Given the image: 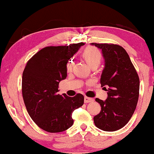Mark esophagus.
<instances>
[{"label":"esophagus","mask_w":154,"mask_h":154,"mask_svg":"<svg viewBox=\"0 0 154 154\" xmlns=\"http://www.w3.org/2000/svg\"><path fill=\"white\" fill-rule=\"evenodd\" d=\"M93 98H89V97L87 96H85V103H91V102L93 101Z\"/></svg>","instance_id":"esophagus-1"}]
</instances>
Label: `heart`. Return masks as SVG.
Masks as SVG:
<instances>
[{
    "instance_id": "b5f03b06",
    "label": "heart",
    "mask_w": 154,
    "mask_h": 154,
    "mask_svg": "<svg viewBox=\"0 0 154 154\" xmlns=\"http://www.w3.org/2000/svg\"><path fill=\"white\" fill-rule=\"evenodd\" d=\"M82 57L84 58L86 62L91 67L99 66L101 62L102 55L101 53L95 47H88L85 49L82 53ZM73 66V61L70 59L66 63L67 72H71Z\"/></svg>"
}]
</instances>
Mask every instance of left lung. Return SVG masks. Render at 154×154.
Listing matches in <instances>:
<instances>
[{"mask_svg": "<svg viewBox=\"0 0 154 154\" xmlns=\"http://www.w3.org/2000/svg\"><path fill=\"white\" fill-rule=\"evenodd\" d=\"M91 44L102 51L105 66L100 84L108 94L106 100L95 98L101 110L93 120L95 126L103 131H116L127 125L135 110L139 97V77L122 47L111 43Z\"/></svg>", "mask_w": 154, "mask_h": 154, "instance_id": "left-lung-1", "label": "left lung"}]
</instances>
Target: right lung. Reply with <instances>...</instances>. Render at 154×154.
Instances as JSON below:
<instances>
[{"instance_id":"obj_1","label":"right lung","mask_w":154,"mask_h":154,"mask_svg":"<svg viewBox=\"0 0 154 154\" xmlns=\"http://www.w3.org/2000/svg\"><path fill=\"white\" fill-rule=\"evenodd\" d=\"M84 45L45 47L26 63L22 74L23 99L32 119L45 131L54 133L69 128L74 122L72 113L84 103L80 93L74 97L58 93L60 81L67 76V62Z\"/></svg>"}]
</instances>
